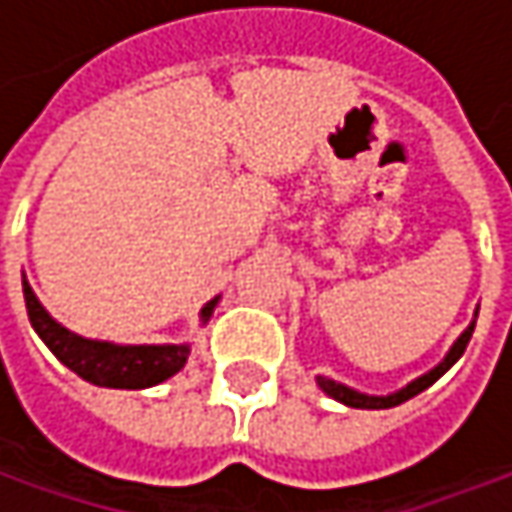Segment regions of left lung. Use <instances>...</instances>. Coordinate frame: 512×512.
Masks as SVG:
<instances>
[{
    "label": "left lung",
    "mask_w": 512,
    "mask_h": 512,
    "mask_svg": "<svg viewBox=\"0 0 512 512\" xmlns=\"http://www.w3.org/2000/svg\"><path fill=\"white\" fill-rule=\"evenodd\" d=\"M472 332H475V320L463 329V335H460L455 344H452V349L446 352V358H443L434 370H428L425 376L414 379L411 384H405V387H402V390H396V393H387V396H370V393H358V390H352V387H347V384L332 382V379H326V376H317V384H320V390H323L326 396H332V399L344 402V405H349V408H367V411L396 408V405H402V402L414 399V396L422 393L425 387H431V384L437 382V379H440V376L455 364L457 358L463 355V349H466V344H469Z\"/></svg>",
    "instance_id": "obj_1"
}]
</instances>
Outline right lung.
Segmentation results:
<instances>
[{"label":"right lung","instance_id":"add662e5","mask_svg":"<svg viewBox=\"0 0 512 512\" xmlns=\"http://www.w3.org/2000/svg\"><path fill=\"white\" fill-rule=\"evenodd\" d=\"M22 294H25V309L34 332L43 338V344L63 361L72 373L81 379L98 384V387H119V390H142L171 379L174 373L183 370L189 358V344H139V347H122L110 341H90L66 326H60L37 294L31 291L28 279L22 276ZM218 306V297L209 300L201 309V323L212 317Z\"/></svg>","mask_w":512,"mask_h":512}]
</instances>
